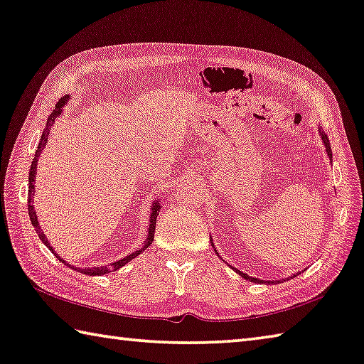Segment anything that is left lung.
<instances>
[{"mask_svg": "<svg viewBox=\"0 0 364 364\" xmlns=\"http://www.w3.org/2000/svg\"><path fill=\"white\" fill-rule=\"evenodd\" d=\"M318 134H320V138H321V141H323V146H325V151H326V154H328V157H329V161H333V151H331V144H329V140H328V136L325 135V132L323 130H318ZM211 245H213V240H211ZM213 248H215V245H213ZM215 251H216V248H215ZM216 255H218V251H216ZM232 269H235V267H232ZM235 272L239 274L242 279H245V280H248V282H255V283H280V282H285V280H288V279H291V277H294V275H299V274H293L291 277H288V279H282V280H259V279H256V277H250V275H247L245 272H242V270H239V269H235Z\"/></svg>", "mask_w": 364, "mask_h": 364, "instance_id": "1", "label": "left lung"}]
</instances>
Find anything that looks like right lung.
<instances>
[{
  "label": "right lung",
  "instance_id": "add662e5",
  "mask_svg": "<svg viewBox=\"0 0 364 364\" xmlns=\"http://www.w3.org/2000/svg\"><path fill=\"white\" fill-rule=\"evenodd\" d=\"M68 100H70V95H65V97L60 98V100H58V103L55 105V109L52 111L49 119H48V122H46V129L43 130V134H41V140H39V143H38V149H36V153H35V159H33V162H31L30 173H28V215H30V220H31L33 228H35L36 234L39 235V239H41V242L44 243V245L48 247V248L52 251V253L55 255V257H57L58 261L63 262L65 266H68L70 269H75L76 272H81V274H85V275H105V274L114 272V270L121 269L122 266H125V264L134 259V257H136L138 255L143 253V251L146 250L148 247H151V243H153V240H154L156 220H157V215H159V210H161V199H154V200H153V205H151V211H149V226H148L146 239H144V243H143V247H141L140 250L134 251V253H130V255H127L125 257H121V259L114 261L113 264H109V266H100V267H76V266H71V264H68L67 261H65L63 257L58 256V253L54 250V247H52L50 242L48 240V237H46V234L43 232L41 226H39L36 211H35V207H33V200H35V197H33V196H35V181H36V171H38V170H36V168H38L36 165H38V161H39V156H41L43 149H44V146H46V143H48V136H49V132H50V129H52V125H54L55 119L63 113V107L68 103Z\"/></svg>",
  "mask_w": 364,
  "mask_h": 364
}]
</instances>
